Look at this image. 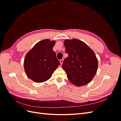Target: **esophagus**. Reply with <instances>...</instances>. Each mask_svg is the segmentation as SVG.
Returning a JSON list of instances; mask_svg holds the SVG:
<instances>
[{"label":"esophagus","instance_id":"1","mask_svg":"<svg viewBox=\"0 0 121 121\" xmlns=\"http://www.w3.org/2000/svg\"><path fill=\"white\" fill-rule=\"evenodd\" d=\"M63 61H64V60H63V59H61V60H60V65H62V64H63Z\"/></svg>","mask_w":121,"mask_h":121}]
</instances>
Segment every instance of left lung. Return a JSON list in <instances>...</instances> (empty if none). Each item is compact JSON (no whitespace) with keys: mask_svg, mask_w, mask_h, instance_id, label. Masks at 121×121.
Segmentation results:
<instances>
[{"mask_svg":"<svg viewBox=\"0 0 121 121\" xmlns=\"http://www.w3.org/2000/svg\"><path fill=\"white\" fill-rule=\"evenodd\" d=\"M64 45L68 56L62 67L68 79L76 86L87 85L97 72L98 60L95 54L85 43L77 39H65Z\"/></svg>","mask_w":121,"mask_h":121,"instance_id":"1","label":"left lung"}]
</instances>
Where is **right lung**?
<instances>
[{"instance_id":"right-lung-1","label":"right lung","mask_w":121,"mask_h":121,"mask_svg":"<svg viewBox=\"0 0 121 121\" xmlns=\"http://www.w3.org/2000/svg\"><path fill=\"white\" fill-rule=\"evenodd\" d=\"M56 41L41 40L26 55L24 65L26 74L36 83L44 82L51 78L53 72L60 65L52 49Z\"/></svg>"}]
</instances>
